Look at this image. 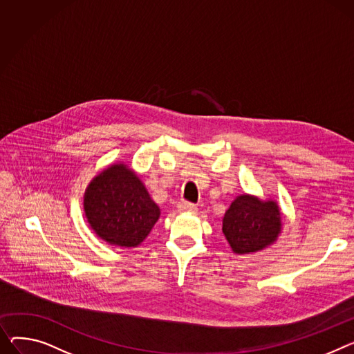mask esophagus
I'll return each instance as SVG.
<instances>
[{
  "label": "esophagus",
  "instance_id": "obj_1",
  "mask_svg": "<svg viewBox=\"0 0 354 354\" xmlns=\"http://www.w3.org/2000/svg\"><path fill=\"white\" fill-rule=\"evenodd\" d=\"M178 209L180 210V212H196V205H194V203H191V202H186V201H180L179 203H178Z\"/></svg>",
  "mask_w": 354,
  "mask_h": 354
}]
</instances>
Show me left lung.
Returning <instances> with one entry per match:
<instances>
[{"mask_svg": "<svg viewBox=\"0 0 354 354\" xmlns=\"http://www.w3.org/2000/svg\"><path fill=\"white\" fill-rule=\"evenodd\" d=\"M281 229L283 218L279 203L250 194L234 198L222 219V232L236 254H250L272 246Z\"/></svg>", "mask_w": 354, "mask_h": 354, "instance_id": "1", "label": "left lung"}]
</instances>
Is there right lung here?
<instances>
[{
    "mask_svg": "<svg viewBox=\"0 0 354 354\" xmlns=\"http://www.w3.org/2000/svg\"><path fill=\"white\" fill-rule=\"evenodd\" d=\"M84 214L92 232L111 246L138 248L160 218L145 183L125 162L93 176L84 194Z\"/></svg>",
    "mask_w": 354,
    "mask_h": 354,
    "instance_id": "obj_1",
    "label": "right lung"
}]
</instances>
